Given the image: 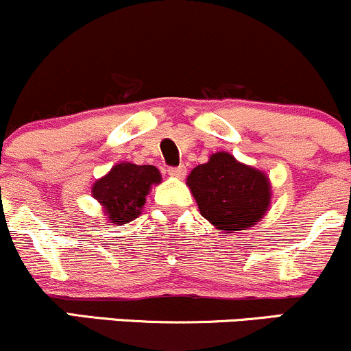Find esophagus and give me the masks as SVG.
Wrapping results in <instances>:
<instances>
[{
  "label": "esophagus",
  "mask_w": 351,
  "mask_h": 351,
  "mask_svg": "<svg viewBox=\"0 0 351 351\" xmlns=\"http://www.w3.org/2000/svg\"><path fill=\"white\" fill-rule=\"evenodd\" d=\"M169 174L172 177H177V179H180V177L186 176V167L184 165H179V167H171L169 169Z\"/></svg>",
  "instance_id": "34e87169"
}]
</instances>
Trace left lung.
Wrapping results in <instances>:
<instances>
[{"label":"left lung","mask_w":351,"mask_h":351,"mask_svg":"<svg viewBox=\"0 0 351 351\" xmlns=\"http://www.w3.org/2000/svg\"><path fill=\"white\" fill-rule=\"evenodd\" d=\"M187 186L202 217L226 234L254 227L269 210V177L228 152H215L192 169Z\"/></svg>","instance_id":"obj_1"}]
</instances>
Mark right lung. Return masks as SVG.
<instances>
[{
  "label": "right lung",
  "instance_id": "add662e5",
  "mask_svg": "<svg viewBox=\"0 0 351 351\" xmlns=\"http://www.w3.org/2000/svg\"><path fill=\"white\" fill-rule=\"evenodd\" d=\"M160 180L162 177L154 165L119 162L94 182L90 192L104 208L109 222L123 226L137 219L145 204V195Z\"/></svg>",
  "mask_w": 351,
  "mask_h": 351
}]
</instances>
